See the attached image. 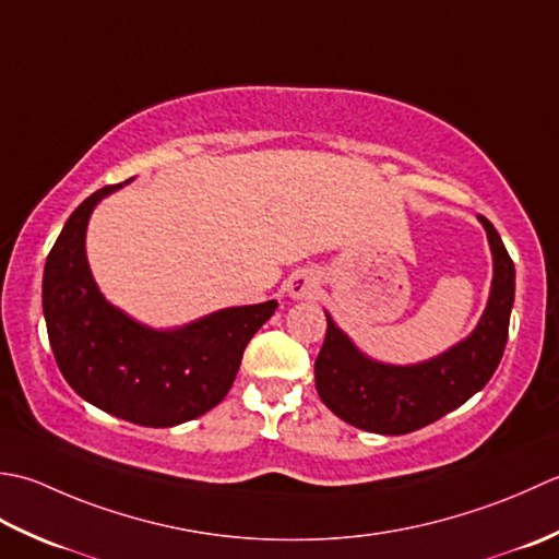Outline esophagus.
I'll return each instance as SVG.
<instances>
[{
    "instance_id": "obj_1",
    "label": "esophagus",
    "mask_w": 559,
    "mask_h": 559,
    "mask_svg": "<svg viewBox=\"0 0 559 559\" xmlns=\"http://www.w3.org/2000/svg\"><path fill=\"white\" fill-rule=\"evenodd\" d=\"M318 287H321V284H318V277L309 270L294 272L287 284H284V289H287L292 299H313L318 294Z\"/></svg>"
}]
</instances>
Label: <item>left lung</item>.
<instances>
[{
    "instance_id": "obj_1",
    "label": "left lung",
    "mask_w": 559,
    "mask_h": 559,
    "mask_svg": "<svg viewBox=\"0 0 559 559\" xmlns=\"http://www.w3.org/2000/svg\"><path fill=\"white\" fill-rule=\"evenodd\" d=\"M492 250V287L475 330L441 355L417 364L371 359L325 311V343L316 359V391L347 425L397 437L437 423L485 389L504 355L516 270L497 229L477 216Z\"/></svg>"
}]
</instances>
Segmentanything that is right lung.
<instances>
[{"instance_id": "right-lung-1", "label": "right lung", "mask_w": 559, "mask_h": 559, "mask_svg": "<svg viewBox=\"0 0 559 559\" xmlns=\"http://www.w3.org/2000/svg\"><path fill=\"white\" fill-rule=\"evenodd\" d=\"M124 183L96 190L57 236L43 272L45 325L57 367L86 403L132 425L176 427L224 401L277 301L231 306L178 328L144 325L112 306L91 275L86 229L96 204Z\"/></svg>"}]
</instances>
